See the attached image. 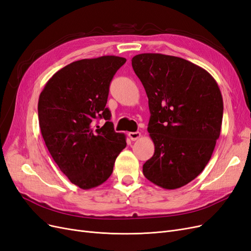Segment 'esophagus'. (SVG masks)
<instances>
[{
  "label": "esophagus",
  "mask_w": 251,
  "mask_h": 251,
  "mask_svg": "<svg viewBox=\"0 0 251 251\" xmlns=\"http://www.w3.org/2000/svg\"><path fill=\"white\" fill-rule=\"evenodd\" d=\"M128 137L131 138L132 141H135V140L138 139V138L141 137V133H139V132H129Z\"/></svg>",
  "instance_id": "esophagus-1"
}]
</instances>
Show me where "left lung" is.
Returning a JSON list of instances; mask_svg holds the SVG:
<instances>
[{
    "label": "left lung",
    "mask_w": 251,
    "mask_h": 251,
    "mask_svg": "<svg viewBox=\"0 0 251 251\" xmlns=\"http://www.w3.org/2000/svg\"><path fill=\"white\" fill-rule=\"evenodd\" d=\"M132 66L149 98L148 131L154 144L143 175L164 189H177L204 169L219 138L223 100L217 82L183 58L139 54Z\"/></svg>",
    "instance_id": "8db88e82"
}]
</instances>
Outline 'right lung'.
<instances>
[{
	"label": "right lung",
	"mask_w": 251,
	"mask_h": 251,
	"mask_svg": "<svg viewBox=\"0 0 251 251\" xmlns=\"http://www.w3.org/2000/svg\"><path fill=\"white\" fill-rule=\"evenodd\" d=\"M126 61L117 56L75 61L51 76L39 96L43 140L60 170L81 189L105 183L126 146L106 108L110 83ZM99 118L106 120L101 128L95 127Z\"/></svg>",
	"instance_id": "right-lung-1"
}]
</instances>
